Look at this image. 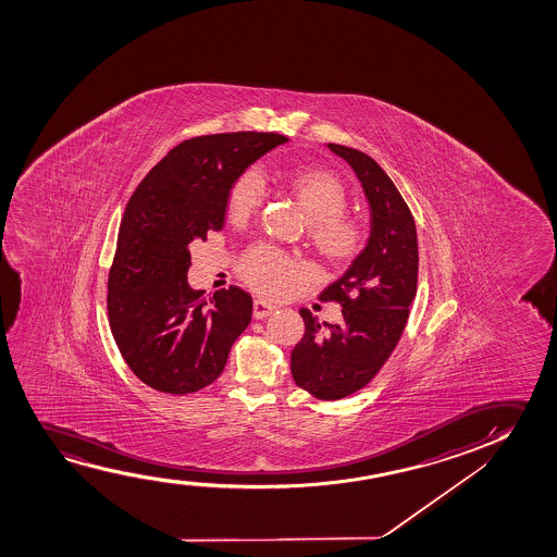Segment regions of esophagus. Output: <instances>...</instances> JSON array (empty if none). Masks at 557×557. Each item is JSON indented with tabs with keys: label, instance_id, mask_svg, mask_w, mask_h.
<instances>
[{
	"label": "esophagus",
	"instance_id": "34e87169",
	"mask_svg": "<svg viewBox=\"0 0 557 557\" xmlns=\"http://www.w3.org/2000/svg\"><path fill=\"white\" fill-rule=\"evenodd\" d=\"M274 310L275 306L270 305L267 300H262V298H257V300L252 302V318H255V320H262V318H267V315H270Z\"/></svg>",
	"mask_w": 557,
	"mask_h": 557
}]
</instances>
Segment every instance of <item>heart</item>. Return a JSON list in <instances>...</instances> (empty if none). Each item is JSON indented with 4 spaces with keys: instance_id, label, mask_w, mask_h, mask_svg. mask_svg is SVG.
Listing matches in <instances>:
<instances>
[{
    "instance_id": "b5f03b06",
    "label": "heart",
    "mask_w": 557,
    "mask_h": 557,
    "mask_svg": "<svg viewBox=\"0 0 557 557\" xmlns=\"http://www.w3.org/2000/svg\"><path fill=\"white\" fill-rule=\"evenodd\" d=\"M282 183L297 198L306 219L312 222L308 237L320 259L329 264H343L363 249L366 226L344 214L348 209V191L335 173L327 169L298 168L287 171ZM262 181L255 171L236 176L226 194L230 221L251 219L262 203ZM239 274L262 295L282 297L290 283L305 275V268L274 247L255 245L242 257Z\"/></svg>"
}]
</instances>
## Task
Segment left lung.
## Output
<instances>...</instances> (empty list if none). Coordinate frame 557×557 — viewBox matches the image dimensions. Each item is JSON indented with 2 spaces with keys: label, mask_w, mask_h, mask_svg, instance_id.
Returning a JSON list of instances; mask_svg holds the SVG:
<instances>
[{
  "label": "left lung",
  "mask_w": 557,
  "mask_h": 557,
  "mask_svg": "<svg viewBox=\"0 0 557 557\" xmlns=\"http://www.w3.org/2000/svg\"><path fill=\"white\" fill-rule=\"evenodd\" d=\"M327 146L358 175L371 234L343 277L320 295L323 302L343 306V321L320 323L300 308L305 336L290 351V374L308 394L335 401L373 381L404 335L417 295L419 242L411 209L384 169L356 148Z\"/></svg>",
  "instance_id": "obj_1"
}]
</instances>
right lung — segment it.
<instances>
[{
	"mask_svg": "<svg viewBox=\"0 0 557 557\" xmlns=\"http://www.w3.org/2000/svg\"><path fill=\"white\" fill-rule=\"evenodd\" d=\"M287 140L255 131L190 138L133 191L108 275V320L125 363L150 388H206L249 325V293L232 285L207 297L188 285L190 244L222 230L230 184Z\"/></svg>",
	"mask_w": 557,
	"mask_h": 557,
	"instance_id": "1",
	"label": "right lung"
}]
</instances>
